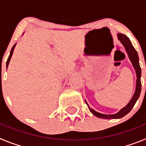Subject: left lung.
<instances>
[{"label":"left lung","instance_id":"1","mask_svg":"<svg viewBox=\"0 0 146 146\" xmlns=\"http://www.w3.org/2000/svg\"><path fill=\"white\" fill-rule=\"evenodd\" d=\"M118 36V39L119 40L121 43L123 44L125 50H126V53L128 54L129 58L130 61H131V64L133 66L134 69H135V72H136V88H135V91L134 94L133 96L131 97V100L129 102L126 104L124 108H123L121 110H120L119 111L115 114L112 115H106V114H102L100 113L95 111L94 109L91 108L88 106V107L89 110L95 115V116L98 117L99 118H104V119H118V118H121L122 117L125 116L126 114H128L131 110L133 108L134 105L136 103L137 100L138 99L139 96H140V92H141V82H140V78H141V69H140V64H139V57L137 55V52L135 49V47L132 46L131 43L129 38L126 36V35L122 34V33H118L117 35Z\"/></svg>","mask_w":146,"mask_h":146}]
</instances>
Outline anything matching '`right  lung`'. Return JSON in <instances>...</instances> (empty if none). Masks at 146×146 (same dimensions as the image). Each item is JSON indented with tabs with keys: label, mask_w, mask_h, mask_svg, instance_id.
Masks as SVG:
<instances>
[{
	"label": "right lung",
	"mask_w": 146,
	"mask_h": 146,
	"mask_svg": "<svg viewBox=\"0 0 146 146\" xmlns=\"http://www.w3.org/2000/svg\"><path fill=\"white\" fill-rule=\"evenodd\" d=\"M16 44H15L12 47V48H11V52H10V55H9V58H8L7 61H6V67H8V66H9V61H10V60H11V56H12V55H13V52H14V50H15Z\"/></svg>",
	"instance_id": "add662e5"
}]
</instances>
